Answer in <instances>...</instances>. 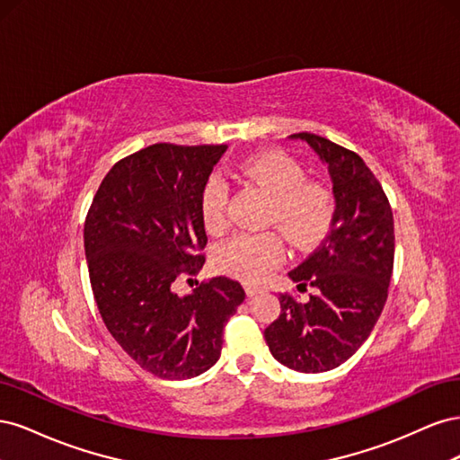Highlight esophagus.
Segmentation results:
<instances>
[{"mask_svg": "<svg viewBox=\"0 0 460 460\" xmlns=\"http://www.w3.org/2000/svg\"><path fill=\"white\" fill-rule=\"evenodd\" d=\"M245 291H247L249 297H253V296L261 294L262 288H261V286H255V284H247V286H245Z\"/></svg>", "mask_w": 460, "mask_h": 460, "instance_id": "34e87169", "label": "esophagus"}]
</instances>
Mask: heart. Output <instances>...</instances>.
I'll return each mask as SVG.
<instances>
[{
  "label": "heart",
  "instance_id": "obj_1",
  "mask_svg": "<svg viewBox=\"0 0 460 460\" xmlns=\"http://www.w3.org/2000/svg\"><path fill=\"white\" fill-rule=\"evenodd\" d=\"M240 172L269 191L272 203L267 220L276 225L291 245L307 249L323 242L336 220V199L318 180L305 178L301 164L280 151H267L240 163ZM228 184L220 176L207 180L199 193V217L207 232L228 226ZM284 257V242L274 230L242 232L222 243L217 267L242 280H259Z\"/></svg>",
  "mask_w": 460,
  "mask_h": 460
}]
</instances>
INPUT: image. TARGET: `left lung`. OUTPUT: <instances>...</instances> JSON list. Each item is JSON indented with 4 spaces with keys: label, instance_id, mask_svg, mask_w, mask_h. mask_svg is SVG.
I'll return each instance as SVG.
<instances>
[{
    "label": "left lung",
    "instance_id": "obj_1",
    "mask_svg": "<svg viewBox=\"0 0 460 460\" xmlns=\"http://www.w3.org/2000/svg\"><path fill=\"white\" fill-rule=\"evenodd\" d=\"M289 137L309 144L328 166L336 220L324 242L288 272L297 289L313 288L307 303L280 294V316L264 330V340L284 367L326 372L367 341L382 314L394 272V215L355 151L311 132Z\"/></svg>",
    "mask_w": 460,
    "mask_h": 460
}]
</instances>
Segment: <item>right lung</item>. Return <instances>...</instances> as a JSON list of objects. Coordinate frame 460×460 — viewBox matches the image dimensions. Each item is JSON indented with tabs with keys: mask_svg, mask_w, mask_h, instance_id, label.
<instances>
[{
	"mask_svg": "<svg viewBox=\"0 0 460 460\" xmlns=\"http://www.w3.org/2000/svg\"><path fill=\"white\" fill-rule=\"evenodd\" d=\"M226 146L153 144L120 159L97 190L84 249L97 309L111 336L144 370L184 380L211 368L240 282L211 278L180 297V274L196 276L207 234L199 193Z\"/></svg>",
	"mask_w": 460,
	"mask_h": 460,
	"instance_id": "obj_1",
	"label": "right lung"
}]
</instances>
